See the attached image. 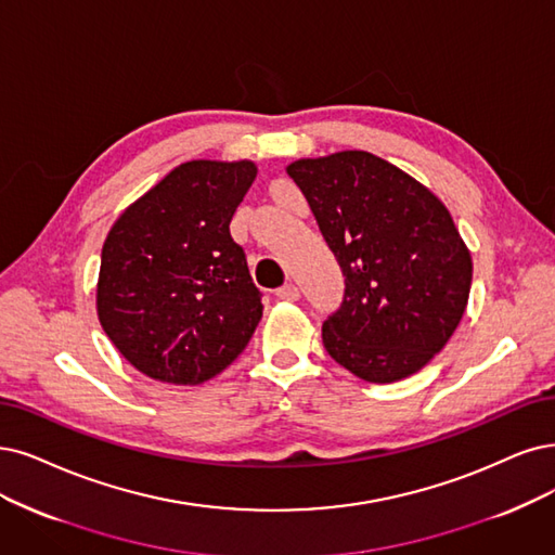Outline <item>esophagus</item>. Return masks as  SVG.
<instances>
[{"label":"esophagus","instance_id":"obj_1","mask_svg":"<svg viewBox=\"0 0 555 555\" xmlns=\"http://www.w3.org/2000/svg\"><path fill=\"white\" fill-rule=\"evenodd\" d=\"M276 297L285 299V301H297L299 299V288H297L295 283H285V285H281V288L276 291Z\"/></svg>","mask_w":555,"mask_h":555}]
</instances>
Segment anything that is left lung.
<instances>
[{"label":"left lung","mask_w":555,"mask_h":555,"mask_svg":"<svg viewBox=\"0 0 555 555\" xmlns=\"http://www.w3.org/2000/svg\"><path fill=\"white\" fill-rule=\"evenodd\" d=\"M288 176L345 276L340 309L322 324L324 350L365 382L418 373L457 330L474 276L446 205L365 151L299 159Z\"/></svg>","instance_id":"left-lung-1"}]
</instances>
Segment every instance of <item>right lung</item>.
Wrapping results in <instances>:
<instances>
[{
    "label": "right lung",
    "mask_w": 555,
    "mask_h": 555,
    "mask_svg": "<svg viewBox=\"0 0 555 555\" xmlns=\"http://www.w3.org/2000/svg\"><path fill=\"white\" fill-rule=\"evenodd\" d=\"M254 162L194 159L118 217L102 246L98 318L137 371L201 384L229 367L262 318L231 219Z\"/></svg>",
    "instance_id": "obj_1"
}]
</instances>
